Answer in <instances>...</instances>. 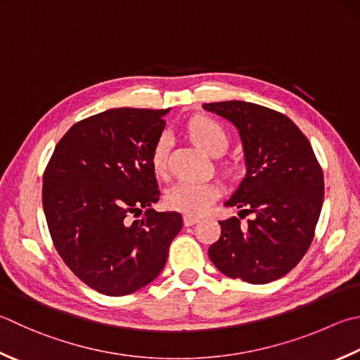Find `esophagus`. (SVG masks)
Returning <instances> with one entry per match:
<instances>
[{
	"label": "esophagus",
	"instance_id": "1",
	"mask_svg": "<svg viewBox=\"0 0 360 360\" xmlns=\"http://www.w3.org/2000/svg\"><path fill=\"white\" fill-rule=\"evenodd\" d=\"M199 221V216H194V214H185L183 216V222H185V226H193Z\"/></svg>",
	"mask_w": 360,
	"mask_h": 360
}]
</instances>
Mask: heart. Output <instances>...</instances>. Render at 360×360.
I'll use <instances>...</instances> for the list:
<instances>
[{"instance_id":"1","label":"heart","mask_w":360,"mask_h":360,"mask_svg":"<svg viewBox=\"0 0 360 360\" xmlns=\"http://www.w3.org/2000/svg\"><path fill=\"white\" fill-rule=\"evenodd\" d=\"M189 134L193 141L207 153H224L229 147V138L224 127L210 117H195L189 124ZM167 138L161 136L152 150V167L157 174L165 171ZM219 198V186L213 181L181 180L169 189L166 205L185 214H200Z\"/></svg>"}]
</instances>
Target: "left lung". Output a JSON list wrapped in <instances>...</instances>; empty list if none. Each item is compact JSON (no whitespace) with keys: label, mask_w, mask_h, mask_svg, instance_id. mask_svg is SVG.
<instances>
[{"label":"left lung","mask_w":360,"mask_h":360,"mask_svg":"<svg viewBox=\"0 0 360 360\" xmlns=\"http://www.w3.org/2000/svg\"><path fill=\"white\" fill-rule=\"evenodd\" d=\"M238 130L246 174L224 202L252 214L219 221L221 236L208 249L222 274L268 283L293 269L307 252L320 218L324 179L309 139L283 114L241 100L203 103Z\"/></svg>","instance_id":"1"}]
</instances>
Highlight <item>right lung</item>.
Returning <instances> with one entry per match:
<instances>
[{"instance_id":"obj_1","label":"right lung","mask_w":360,"mask_h":360,"mask_svg":"<svg viewBox=\"0 0 360 360\" xmlns=\"http://www.w3.org/2000/svg\"><path fill=\"white\" fill-rule=\"evenodd\" d=\"M169 110L112 108L75 124L44 174L42 203L58 254L72 273L106 296L146 287L167 260L183 227L158 213L152 150ZM147 207L145 218L131 214Z\"/></svg>"}]
</instances>
